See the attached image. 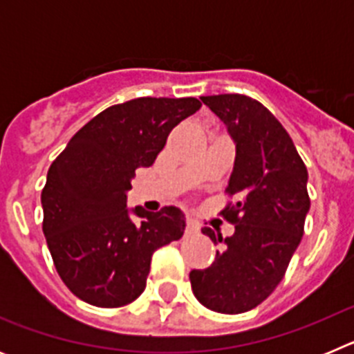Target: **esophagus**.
<instances>
[{
	"instance_id": "1",
	"label": "esophagus",
	"mask_w": 354,
	"mask_h": 354,
	"mask_svg": "<svg viewBox=\"0 0 354 354\" xmlns=\"http://www.w3.org/2000/svg\"><path fill=\"white\" fill-rule=\"evenodd\" d=\"M198 232V225L195 223L193 220L186 221V236H192V234Z\"/></svg>"
}]
</instances>
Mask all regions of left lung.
<instances>
[{
  "instance_id": "obj_1",
  "label": "left lung",
  "mask_w": 354,
  "mask_h": 354,
  "mask_svg": "<svg viewBox=\"0 0 354 354\" xmlns=\"http://www.w3.org/2000/svg\"><path fill=\"white\" fill-rule=\"evenodd\" d=\"M236 143L234 170L221 216L236 225L230 237L202 232L223 245L207 270L189 273L193 294L209 310L243 314L261 305L287 271L305 228L310 198L305 162L270 109L248 95L202 97Z\"/></svg>"
}]
</instances>
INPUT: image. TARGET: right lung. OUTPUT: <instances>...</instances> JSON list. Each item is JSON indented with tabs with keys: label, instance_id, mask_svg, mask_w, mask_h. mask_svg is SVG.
<instances>
[{
	"label": "right lung",
	"instance_id": "add662e5",
	"mask_svg": "<svg viewBox=\"0 0 354 354\" xmlns=\"http://www.w3.org/2000/svg\"><path fill=\"white\" fill-rule=\"evenodd\" d=\"M195 97H140L93 117L53 161L42 189V230L55 268L77 298L117 308L143 292L152 253L183 237L177 207L147 212L126 204L134 170L150 167Z\"/></svg>",
	"mask_w": 354,
	"mask_h": 354
}]
</instances>
